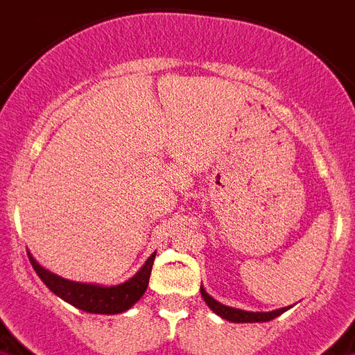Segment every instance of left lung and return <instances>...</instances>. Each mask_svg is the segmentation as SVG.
Returning <instances> with one entry per match:
<instances>
[{
  "label": "left lung",
  "instance_id": "8db88e82",
  "mask_svg": "<svg viewBox=\"0 0 355 355\" xmlns=\"http://www.w3.org/2000/svg\"><path fill=\"white\" fill-rule=\"evenodd\" d=\"M201 295H203L205 303L209 304L210 309L216 312L218 315H221L227 321H232V323H263V321H270V319L277 318L279 314H283L286 309L272 310V312H245V310L232 309V306H227V304H221L218 301L210 297L205 288L201 286Z\"/></svg>",
  "mask_w": 355,
  "mask_h": 355
}]
</instances>
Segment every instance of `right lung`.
<instances>
[{
	"instance_id": "obj_1",
	"label": "right lung",
	"mask_w": 355,
	"mask_h": 355,
	"mask_svg": "<svg viewBox=\"0 0 355 355\" xmlns=\"http://www.w3.org/2000/svg\"><path fill=\"white\" fill-rule=\"evenodd\" d=\"M154 257H156V254H152L146 259V263L136 276L121 283V285L99 286L87 285V283H76V281L63 279V277L55 276V274H51L43 266L37 265L36 259L28 254L31 265L34 266L36 274L55 295H60L61 300H65L67 303L74 304L76 309L90 312V314L110 315L121 314V312L128 310L132 304L139 301V297L145 294L146 286H148V279H150Z\"/></svg>"
}]
</instances>
